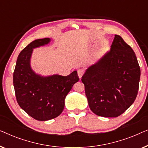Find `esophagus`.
I'll use <instances>...</instances> for the list:
<instances>
[{"mask_svg": "<svg viewBox=\"0 0 148 148\" xmlns=\"http://www.w3.org/2000/svg\"><path fill=\"white\" fill-rule=\"evenodd\" d=\"M77 74H78L79 77L82 78V77L83 76V75L84 74V69H79L77 70Z\"/></svg>", "mask_w": 148, "mask_h": 148, "instance_id": "1", "label": "esophagus"}]
</instances>
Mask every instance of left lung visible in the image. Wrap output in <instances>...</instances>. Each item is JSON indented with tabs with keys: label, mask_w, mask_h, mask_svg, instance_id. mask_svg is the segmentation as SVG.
<instances>
[{
	"label": "left lung",
	"mask_w": 148,
	"mask_h": 148,
	"mask_svg": "<svg viewBox=\"0 0 148 148\" xmlns=\"http://www.w3.org/2000/svg\"><path fill=\"white\" fill-rule=\"evenodd\" d=\"M140 75L135 52L120 36L115 35L110 50L82 76L91 110L103 117L122 114L136 98Z\"/></svg>",
	"instance_id": "left-lung-1"
}]
</instances>
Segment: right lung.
Listing matches in <instances>:
<instances>
[{
    "label": "right lung",
    "instance_id": "add662e5",
    "mask_svg": "<svg viewBox=\"0 0 148 148\" xmlns=\"http://www.w3.org/2000/svg\"><path fill=\"white\" fill-rule=\"evenodd\" d=\"M50 41L48 38L38 39L26 46L18 56L13 73V86L19 106L32 118L42 121L61 114L66 95L79 81L77 71L67 76H44L32 69L30 62L34 49Z\"/></svg>",
    "mask_w": 148,
    "mask_h": 148
}]
</instances>
